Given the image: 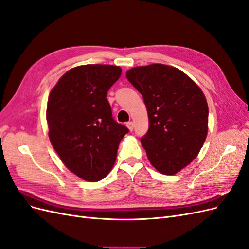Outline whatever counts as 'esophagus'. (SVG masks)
I'll use <instances>...</instances> for the list:
<instances>
[{"instance_id":"1","label":"esophagus","mask_w":249,"mask_h":249,"mask_svg":"<svg viewBox=\"0 0 249 249\" xmlns=\"http://www.w3.org/2000/svg\"><path fill=\"white\" fill-rule=\"evenodd\" d=\"M126 126L129 127V130L132 132L133 129H134V123H133V122H129V123L126 124Z\"/></svg>"}]
</instances>
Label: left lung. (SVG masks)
<instances>
[{
    "mask_svg": "<svg viewBox=\"0 0 249 249\" xmlns=\"http://www.w3.org/2000/svg\"><path fill=\"white\" fill-rule=\"evenodd\" d=\"M125 76L147 109L148 131L141 143L149 162L163 175H176L205 143L209 118L205 94L186 73L165 64L134 67Z\"/></svg>",
    "mask_w": 249,
    "mask_h": 249,
    "instance_id": "1",
    "label": "left lung"
}]
</instances>
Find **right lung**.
Wrapping results in <instances>:
<instances>
[{
	"mask_svg": "<svg viewBox=\"0 0 249 249\" xmlns=\"http://www.w3.org/2000/svg\"><path fill=\"white\" fill-rule=\"evenodd\" d=\"M115 65L87 64L64 73L52 89L47 107L49 137L60 159L88 182L106 177L119 142L129 129L116 123L107 100L119 79Z\"/></svg>",
	"mask_w": 249,
	"mask_h": 249,
	"instance_id": "1",
	"label": "right lung"
}]
</instances>
